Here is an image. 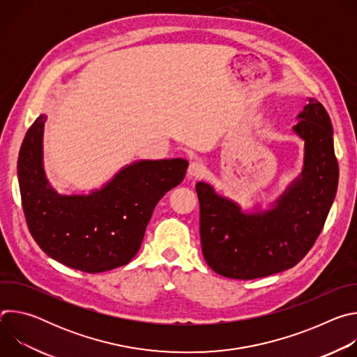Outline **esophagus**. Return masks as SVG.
Returning <instances> with one entry per match:
<instances>
[{
  "label": "esophagus",
  "mask_w": 357,
  "mask_h": 357,
  "mask_svg": "<svg viewBox=\"0 0 357 357\" xmlns=\"http://www.w3.org/2000/svg\"><path fill=\"white\" fill-rule=\"evenodd\" d=\"M205 171H206L205 164L199 160H195L190 162V165L188 168V175L189 176H202L203 174H205Z\"/></svg>",
  "instance_id": "obj_1"
}]
</instances>
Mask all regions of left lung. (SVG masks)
Here are the masks:
<instances>
[{"mask_svg":"<svg viewBox=\"0 0 357 357\" xmlns=\"http://www.w3.org/2000/svg\"><path fill=\"white\" fill-rule=\"evenodd\" d=\"M294 131L305 139L302 174L266 212L243 213L205 182L196 185L200 241L208 266L234 280H254L296 266L315 244L333 203L339 167L331 117L315 98Z\"/></svg>","mask_w":357,"mask_h":357,"instance_id":"left-lung-1","label":"left lung"}]
</instances>
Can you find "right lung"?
Returning <instances> with one entry per match:
<instances>
[{"instance_id":"add662e5","label":"right lung","mask_w":357,"mask_h":357,"mask_svg":"<svg viewBox=\"0 0 357 357\" xmlns=\"http://www.w3.org/2000/svg\"><path fill=\"white\" fill-rule=\"evenodd\" d=\"M46 116L29 127L18 158L25 220L38 245L70 268L103 273L128 264L141 247L160 199L186 174L182 158L138 161L90 195H59L42 168Z\"/></svg>"}]
</instances>
